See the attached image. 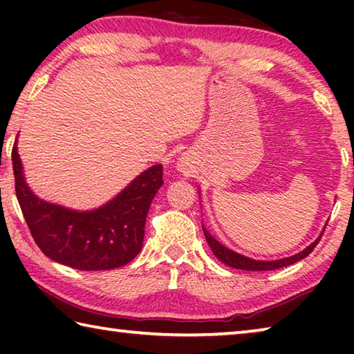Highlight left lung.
<instances>
[{"mask_svg": "<svg viewBox=\"0 0 354 354\" xmlns=\"http://www.w3.org/2000/svg\"><path fill=\"white\" fill-rule=\"evenodd\" d=\"M325 231V230H323ZM203 232H205V237L211 247L212 253L220 262H223L225 266H230L232 268H239V270H250V272H262V270H277V268H283L287 266H292L298 261H301L306 257L308 254L313 253V250L315 248V245L320 242L322 234L315 239V241L309 245V247L304 248L299 253L289 256V257H283V259H277V261H256L251 259V257H247L243 254H239L236 251H232L230 248H226L225 245H221L217 239H215L211 232H209L205 226H203Z\"/></svg>", "mask_w": 354, "mask_h": 354, "instance_id": "left-lung-1", "label": "left lung"}]
</instances>
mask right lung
<instances>
[{
  "label": "right lung",
  "mask_w": 354,
  "mask_h": 354,
  "mask_svg": "<svg viewBox=\"0 0 354 354\" xmlns=\"http://www.w3.org/2000/svg\"><path fill=\"white\" fill-rule=\"evenodd\" d=\"M12 165L23 217L41 253L51 261L97 272L127 266L140 253L148 209L164 184L162 165L142 171L117 196L92 211L39 198L26 184L17 143Z\"/></svg>",
  "instance_id": "right-lung-1"
}]
</instances>
